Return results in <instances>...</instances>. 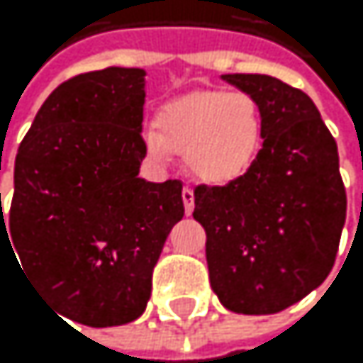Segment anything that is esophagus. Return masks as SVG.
Masks as SVG:
<instances>
[{
    "label": "esophagus",
    "instance_id": "34e87169",
    "mask_svg": "<svg viewBox=\"0 0 363 363\" xmlns=\"http://www.w3.org/2000/svg\"><path fill=\"white\" fill-rule=\"evenodd\" d=\"M183 202H185V213L191 216V211H194V189L191 187L183 189Z\"/></svg>",
    "mask_w": 363,
    "mask_h": 363
}]
</instances>
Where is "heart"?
Segmentation results:
<instances>
[{
    "mask_svg": "<svg viewBox=\"0 0 363 363\" xmlns=\"http://www.w3.org/2000/svg\"><path fill=\"white\" fill-rule=\"evenodd\" d=\"M157 126L145 135L152 157L165 161L176 152L204 183L224 185L257 159L263 117L246 91H198L165 104Z\"/></svg>",
    "mask_w": 363,
    "mask_h": 363,
    "instance_id": "heart-1",
    "label": "heart"
}]
</instances>
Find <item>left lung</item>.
I'll use <instances>...</instances> for the list:
<instances>
[{
  "instance_id": "left-lung-1",
  "label": "left lung",
  "mask_w": 363,
  "mask_h": 363,
  "mask_svg": "<svg viewBox=\"0 0 363 363\" xmlns=\"http://www.w3.org/2000/svg\"><path fill=\"white\" fill-rule=\"evenodd\" d=\"M263 117L252 165L226 185L194 189L208 281L235 313H277L323 283L337 255L346 189L337 145L311 97L272 76L228 74Z\"/></svg>"
}]
</instances>
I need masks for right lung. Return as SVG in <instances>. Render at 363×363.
<instances>
[{"label":"right lung","mask_w":363,"mask_h":363,"mask_svg":"<svg viewBox=\"0 0 363 363\" xmlns=\"http://www.w3.org/2000/svg\"><path fill=\"white\" fill-rule=\"evenodd\" d=\"M143 76L106 67L56 86L19 145L6 213L0 196V246L10 234L23 272L86 327L143 313L152 270L185 216L180 180L139 178Z\"/></svg>","instance_id":"1"}]
</instances>
